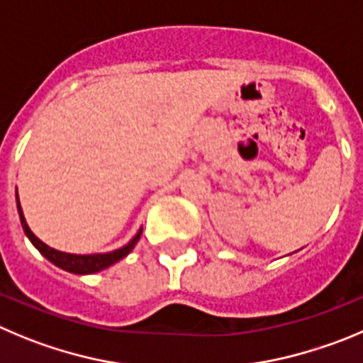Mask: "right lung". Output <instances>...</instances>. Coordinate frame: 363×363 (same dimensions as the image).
Wrapping results in <instances>:
<instances>
[{
	"label": "right lung",
	"mask_w": 363,
	"mask_h": 363,
	"mask_svg": "<svg viewBox=\"0 0 363 363\" xmlns=\"http://www.w3.org/2000/svg\"><path fill=\"white\" fill-rule=\"evenodd\" d=\"M18 211H19V218H21L23 231H25V235L28 236L30 242L33 243V247H35V249L39 250V252L43 254L44 258L48 259V262H52L53 265H57L59 269H62V270H67V272H71V274H94V272H100V270L107 269V267L114 265V263L120 262L121 258H125V256H127V254L134 249V245L140 242V238H141V229H140V231H138V235H135L134 238L127 243V245H123L121 249L113 250V252L84 254V256L82 254L60 252V250L52 249V247H48L44 242H40V240L37 238L32 231H30L28 223H26V220H25V215H23L21 206H19V199H18Z\"/></svg>",
	"instance_id": "1"
}]
</instances>
